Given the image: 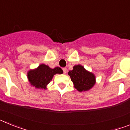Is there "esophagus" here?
<instances>
[{"label":"esophagus","mask_w":130,"mask_h":130,"mask_svg":"<svg viewBox=\"0 0 130 130\" xmlns=\"http://www.w3.org/2000/svg\"><path fill=\"white\" fill-rule=\"evenodd\" d=\"M62 70H63V72H64V73H66V71H67V69H66V68H63Z\"/></svg>","instance_id":"34e87169"}]
</instances>
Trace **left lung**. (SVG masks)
Here are the masks:
<instances>
[{"mask_svg":"<svg viewBox=\"0 0 130 130\" xmlns=\"http://www.w3.org/2000/svg\"><path fill=\"white\" fill-rule=\"evenodd\" d=\"M68 75L79 92L88 90L94 85L96 79L94 74L87 72L81 65L74 66L73 70L69 71Z\"/></svg>","mask_w":130,"mask_h":130,"instance_id":"left-lung-1","label":"left lung"}]
</instances>
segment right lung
I'll list each match as a JSON object with an SVG mask.
<instances>
[{
  "label": "right lung",
  "mask_w": 130,
  "mask_h": 130,
  "mask_svg": "<svg viewBox=\"0 0 130 130\" xmlns=\"http://www.w3.org/2000/svg\"><path fill=\"white\" fill-rule=\"evenodd\" d=\"M63 71L60 68L51 69L47 65L41 64L36 70L28 72V79L31 85L36 88L45 89L46 85L51 81L53 77L56 73L61 74Z\"/></svg>",
  "instance_id": "1"
}]
</instances>
